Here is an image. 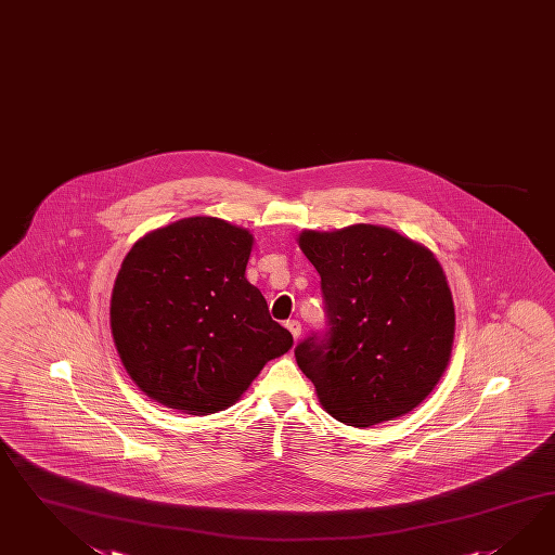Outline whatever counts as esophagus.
<instances>
[{
  "mask_svg": "<svg viewBox=\"0 0 555 555\" xmlns=\"http://www.w3.org/2000/svg\"><path fill=\"white\" fill-rule=\"evenodd\" d=\"M286 330L293 333V337H295V341L299 339L300 335V323L297 319H291V321H286Z\"/></svg>",
  "mask_w": 555,
  "mask_h": 555,
  "instance_id": "34e87169",
  "label": "esophagus"
}]
</instances>
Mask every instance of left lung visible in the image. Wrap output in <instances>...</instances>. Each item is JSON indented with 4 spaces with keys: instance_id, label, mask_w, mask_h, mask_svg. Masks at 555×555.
<instances>
[{
    "instance_id": "8db88e82",
    "label": "left lung",
    "mask_w": 555,
    "mask_h": 555,
    "mask_svg": "<svg viewBox=\"0 0 555 555\" xmlns=\"http://www.w3.org/2000/svg\"><path fill=\"white\" fill-rule=\"evenodd\" d=\"M327 330L295 347L331 416L367 428L426 400L449 365L454 302L435 255L384 225L305 230Z\"/></svg>"
}]
</instances>
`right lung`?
Masks as SVG:
<instances>
[{"label":"right lung","instance_id":"right-lung-1","mask_svg":"<svg viewBox=\"0 0 555 555\" xmlns=\"http://www.w3.org/2000/svg\"><path fill=\"white\" fill-rule=\"evenodd\" d=\"M253 234L195 216L157 228L125 256L111 297L120 361L151 400L192 416L234 404L293 335L244 276Z\"/></svg>","mask_w":555,"mask_h":555}]
</instances>
